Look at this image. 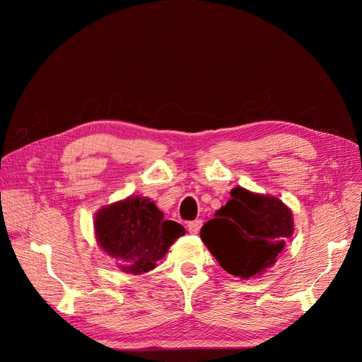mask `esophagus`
Segmentation results:
<instances>
[{
	"label": "esophagus",
	"mask_w": 362,
	"mask_h": 362,
	"mask_svg": "<svg viewBox=\"0 0 362 362\" xmlns=\"http://www.w3.org/2000/svg\"><path fill=\"white\" fill-rule=\"evenodd\" d=\"M202 227V221L201 219H196V221H191L188 224V232L193 233V235H197L199 230H201Z\"/></svg>",
	"instance_id": "esophagus-1"
}]
</instances>
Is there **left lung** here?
Returning <instances> with one entry per match:
<instances>
[{
    "label": "left lung",
    "mask_w": 362,
    "mask_h": 362,
    "mask_svg": "<svg viewBox=\"0 0 362 362\" xmlns=\"http://www.w3.org/2000/svg\"><path fill=\"white\" fill-rule=\"evenodd\" d=\"M205 222L201 238L221 267L243 280L255 279L275 264L294 233V214L279 197L243 187Z\"/></svg>",
    "instance_id": "obj_1"
}]
</instances>
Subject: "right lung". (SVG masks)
<instances>
[{"label": "right lung", "mask_w": 362, "mask_h": 362, "mask_svg": "<svg viewBox=\"0 0 362 362\" xmlns=\"http://www.w3.org/2000/svg\"><path fill=\"white\" fill-rule=\"evenodd\" d=\"M182 235L185 228L165 219L149 197L129 196L95 214L96 243L124 274L140 275L156 269Z\"/></svg>", "instance_id": "add662e5"}]
</instances>
